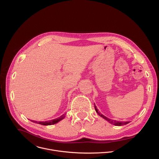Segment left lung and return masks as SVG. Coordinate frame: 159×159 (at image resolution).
Returning a JSON list of instances; mask_svg holds the SVG:
<instances>
[{"label": "left lung", "instance_id": "1", "mask_svg": "<svg viewBox=\"0 0 159 159\" xmlns=\"http://www.w3.org/2000/svg\"><path fill=\"white\" fill-rule=\"evenodd\" d=\"M94 107H95V110L96 111V112L98 113V114L101 116L102 118H103L104 120H106V121H107L109 123L112 124V125H114L115 126H122V125H126L128 123H129V121H125V122H120V121H116V120H111V119H109L107 117H106L105 116H104L103 115H102L101 113L98 111V109H97V107L94 105Z\"/></svg>", "mask_w": 159, "mask_h": 159}]
</instances>
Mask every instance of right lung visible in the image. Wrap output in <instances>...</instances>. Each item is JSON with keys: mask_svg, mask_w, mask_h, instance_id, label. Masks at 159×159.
<instances>
[{"mask_svg": "<svg viewBox=\"0 0 159 159\" xmlns=\"http://www.w3.org/2000/svg\"><path fill=\"white\" fill-rule=\"evenodd\" d=\"M65 115L66 114H63V115H61L59 118H57L56 119H54V120H50V121H44V122H43V121L38 122V121H32L35 123H38V124L42 125H46V126H47V125H52L56 124L58 122H59L60 121H61V120H63L65 118Z\"/></svg>", "mask_w": 159, "mask_h": 159, "instance_id": "1", "label": "right lung"}]
</instances>
